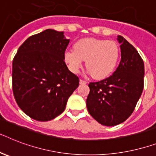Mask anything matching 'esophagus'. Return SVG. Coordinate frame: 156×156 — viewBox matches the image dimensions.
Segmentation results:
<instances>
[{
	"label": "esophagus",
	"instance_id": "obj_1",
	"mask_svg": "<svg viewBox=\"0 0 156 156\" xmlns=\"http://www.w3.org/2000/svg\"><path fill=\"white\" fill-rule=\"evenodd\" d=\"M79 82H80V84H87V83L86 81L82 80V79H80V80H79Z\"/></svg>",
	"mask_w": 156,
	"mask_h": 156
}]
</instances>
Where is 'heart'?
Returning a JSON list of instances; mask_svg holds the SVG:
<instances>
[{
    "instance_id": "b5f03b06",
    "label": "heart",
    "mask_w": 156,
    "mask_h": 156,
    "mask_svg": "<svg viewBox=\"0 0 156 156\" xmlns=\"http://www.w3.org/2000/svg\"><path fill=\"white\" fill-rule=\"evenodd\" d=\"M74 50L65 52V62L73 73H78L86 61L87 71L95 79L107 78L119 60L120 50L116 42L102 39L82 38L75 42Z\"/></svg>"
}]
</instances>
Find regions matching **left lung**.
<instances>
[{"label":"left lung","mask_w":156,"mask_h":156,"mask_svg":"<svg viewBox=\"0 0 156 156\" xmlns=\"http://www.w3.org/2000/svg\"><path fill=\"white\" fill-rule=\"evenodd\" d=\"M121 61L113 74L89 84L87 110L98 122L116 126L127 119L144 90V61L131 44L118 35Z\"/></svg>","instance_id":"8db88e82"}]
</instances>
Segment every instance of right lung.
Segmentation results:
<instances>
[{
	"instance_id": "add662e5",
	"label": "right lung",
	"mask_w": 156,
	"mask_h": 156,
	"mask_svg": "<svg viewBox=\"0 0 156 156\" xmlns=\"http://www.w3.org/2000/svg\"><path fill=\"white\" fill-rule=\"evenodd\" d=\"M69 42L54 30L30 37L12 61V91L19 107L34 119L45 122L62 113L79 79L65 63Z\"/></svg>"
}]
</instances>
